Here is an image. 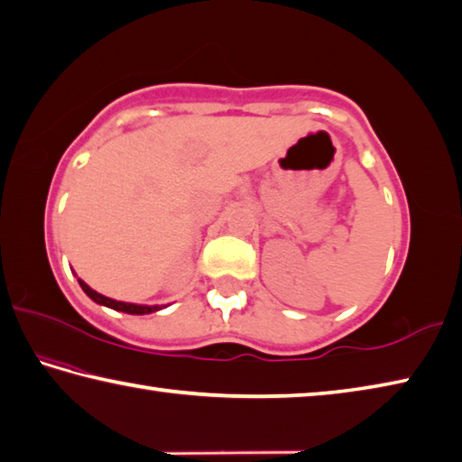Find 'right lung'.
<instances>
[{
	"mask_svg": "<svg viewBox=\"0 0 462 462\" xmlns=\"http://www.w3.org/2000/svg\"><path fill=\"white\" fill-rule=\"evenodd\" d=\"M79 284H80V288H83V292L91 298L93 302H97V304H101V306H107V309H113V310H117V312H127V314H152V312H156V310H162V309H166V306H148V304H132V302H121V300H113V298H107V296H103V294H99V292H95L93 288H88L83 280L79 278Z\"/></svg>",
	"mask_w": 462,
	"mask_h": 462,
	"instance_id": "right-lung-1",
	"label": "right lung"
}]
</instances>
